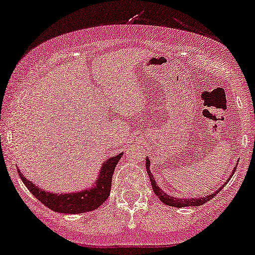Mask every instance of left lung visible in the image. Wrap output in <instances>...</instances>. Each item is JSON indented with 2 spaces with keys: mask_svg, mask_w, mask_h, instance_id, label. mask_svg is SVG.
<instances>
[{
  "mask_svg": "<svg viewBox=\"0 0 255 255\" xmlns=\"http://www.w3.org/2000/svg\"><path fill=\"white\" fill-rule=\"evenodd\" d=\"M149 166H151V162H149V159L146 158V170H147V174H148V177L149 180H151V184H152V188H153V191H154V194L156 196L159 197V200L162 202L163 204L166 205H169V207H176V208H183V207H198V205H202L204 203H207L211 200L212 197L216 196L219 193V190L222 189L223 187H225L226 182H224L222 184L221 189H217L215 191L214 194H210L208 195V196H203V197H188V198H179V197H173V196H169L168 194L165 193L162 189H160V187L156 184V181L154 180V176L152 175L151 170H149ZM235 170H236V167L235 169L232 170L231 174H230L229 177H228V182L229 180L231 179L233 174H235Z\"/></svg>",
  "mask_w": 255,
  "mask_h": 255,
  "instance_id": "8db88e82",
  "label": "left lung"
}]
</instances>
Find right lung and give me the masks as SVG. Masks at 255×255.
<instances>
[{"label":"right lung","instance_id":"obj_1","mask_svg":"<svg viewBox=\"0 0 255 255\" xmlns=\"http://www.w3.org/2000/svg\"><path fill=\"white\" fill-rule=\"evenodd\" d=\"M121 158L122 153L107 159L101 166L95 183L88 189L80 190L78 193L74 191V193L68 194H54L43 190L27 180L20 173L18 167H17V170H18V175L22 179L23 183L30 190V193L38 201H40L44 205L50 208L51 210L60 212V214H83V212L95 210L109 197L115 167Z\"/></svg>","mask_w":255,"mask_h":255}]
</instances>
